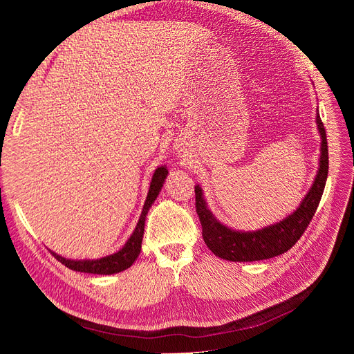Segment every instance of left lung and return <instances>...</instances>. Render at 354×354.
Instances as JSON below:
<instances>
[{"mask_svg":"<svg viewBox=\"0 0 354 354\" xmlns=\"http://www.w3.org/2000/svg\"><path fill=\"white\" fill-rule=\"evenodd\" d=\"M316 125L320 136V155L313 185L297 209L281 221L259 230H234L217 220L208 208L202 187L199 185L195 186L196 212L202 224V238L214 255L227 261H260L282 255L301 238L319 207L328 178V142L319 112L316 113Z\"/></svg>","mask_w":354,"mask_h":354,"instance_id":"obj_1","label":"left lung"}]
</instances>
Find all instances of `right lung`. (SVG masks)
<instances>
[{
	"mask_svg": "<svg viewBox=\"0 0 354 354\" xmlns=\"http://www.w3.org/2000/svg\"><path fill=\"white\" fill-rule=\"evenodd\" d=\"M167 176H168V169L165 165H160L155 169L151 180V187H149L145 205L140 214V218H138L137 226L131 233V236L128 238V241L120 251H116L111 255L102 257V259H97V260H72V259H65V257L53 252L51 250L50 252L55 255L56 260H59L62 264H65L66 267H69V269L75 272L93 273V274H115V273L127 270L128 267L133 266V263L137 260L138 254H140L146 216L149 209H151L152 203L158 198L160 189H162Z\"/></svg>",
	"mask_w": 354,
	"mask_h": 354,
	"instance_id": "add662e5",
	"label": "right lung"
}]
</instances>
